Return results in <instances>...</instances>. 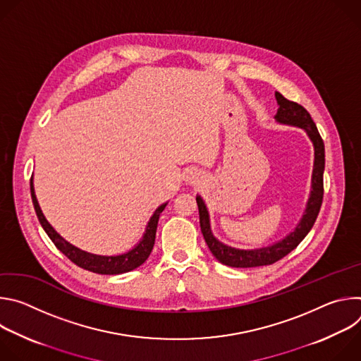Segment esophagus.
Returning <instances> with one entry per match:
<instances>
[{
    "instance_id": "obj_1",
    "label": "esophagus",
    "mask_w": 361,
    "mask_h": 361,
    "mask_svg": "<svg viewBox=\"0 0 361 361\" xmlns=\"http://www.w3.org/2000/svg\"><path fill=\"white\" fill-rule=\"evenodd\" d=\"M201 180H202V177H201V174H200V173H197V171L190 173V174L187 176V183H188V184H192V185L200 184V183H201Z\"/></svg>"
}]
</instances>
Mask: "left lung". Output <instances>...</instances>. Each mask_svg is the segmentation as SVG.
Returning <instances> with one entry per match:
<instances>
[{
  "label": "left lung",
  "mask_w": 361,
  "mask_h": 361,
  "mask_svg": "<svg viewBox=\"0 0 361 361\" xmlns=\"http://www.w3.org/2000/svg\"><path fill=\"white\" fill-rule=\"evenodd\" d=\"M276 98L280 106L276 114V120L283 124H290V126L304 128L314 144V170H313V180H312V188H313L312 195L308 198L305 214L302 216L295 230L290 233V235H287L284 240L270 247H264L259 250H238L220 243L212 233L209 212L205 209V204L201 200V197L197 195L195 200H197L198 213H200V227H201L204 240L207 243L210 251L213 252L216 259L228 267H237V269L260 267V266H270L281 260L283 257H286L302 241V238L314 226L317 216L320 213L323 194H324L323 173H324V163H326L323 138L310 113H308L302 106H300L298 102L284 98L280 92H276Z\"/></svg>",
  "instance_id": "8db88e82"
}]
</instances>
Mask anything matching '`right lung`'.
Instances as JSON below:
<instances>
[{
    "label": "right lung",
    "mask_w": 361,
    "mask_h": 361,
    "mask_svg": "<svg viewBox=\"0 0 361 361\" xmlns=\"http://www.w3.org/2000/svg\"><path fill=\"white\" fill-rule=\"evenodd\" d=\"M30 187H31V198H32V204H34V210L37 213L39 224L42 226L44 231L51 238V241H53L54 245L66 257H68V259L74 264H77L78 267H81L84 270L97 273V274H123V273H127V271H131V270L140 267L148 259V255L154 247L159 219L167 205V204L160 205V207L156 210V213L152 214V217L148 221V226H147L142 240L131 251L121 254V255H97V254H91V252H87V251H82V250L74 247L73 244L66 241L53 227L48 224L44 214L41 213L37 197L34 194L32 177H31Z\"/></svg>",
    "instance_id": "1"
}]
</instances>
